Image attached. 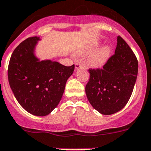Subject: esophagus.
Instances as JSON below:
<instances>
[{"label":"esophagus","instance_id":"esophagus-1","mask_svg":"<svg viewBox=\"0 0 151 151\" xmlns=\"http://www.w3.org/2000/svg\"><path fill=\"white\" fill-rule=\"evenodd\" d=\"M82 68V65H81L80 63H78V62H76L75 64V70H77L78 69H79V68Z\"/></svg>","mask_w":151,"mask_h":151}]
</instances>
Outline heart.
<instances>
[{
    "label": "heart",
    "instance_id": "b5f03b06",
    "mask_svg": "<svg viewBox=\"0 0 151 151\" xmlns=\"http://www.w3.org/2000/svg\"><path fill=\"white\" fill-rule=\"evenodd\" d=\"M97 47H98L97 45H93V46H91V47H86V48L83 49V50H81L80 51L78 52V53L80 55L89 53H91V52L94 51V50L97 48ZM109 54H110L109 47H107V46L102 47L101 49L98 50V51L92 53V54L89 56L87 61L88 65L91 67L101 66V65H102L103 64L105 63L106 59H108V57L109 56Z\"/></svg>",
    "mask_w": 151,
    "mask_h": 151
}]
</instances>
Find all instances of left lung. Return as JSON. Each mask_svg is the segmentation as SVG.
<instances>
[{"label":"left lung","instance_id":"8db88e82","mask_svg":"<svg viewBox=\"0 0 151 151\" xmlns=\"http://www.w3.org/2000/svg\"><path fill=\"white\" fill-rule=\"evenodd\" d=\"M85 91L91 105L101 114H114L126 105L138 73V61L121 37H117L114 54L102 68L89 69Z\"/></svg>","mask_w":151,"mask_h":151}]
</instances>
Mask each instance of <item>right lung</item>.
<instances>
[{
  "label": "right lung",
  "mask_w": 151,
  "mask_h": 151,
  "mask_svg": "<svg viewBox=\"0 0 151 151\" xmlns=\"http://www.w3.org/2000/svg\"><path fill=\"white\" fill-rule=\"evenodd\" d=\"M38 40L40 37H29L14 49L9 63L8 79L20 106L30 114L41 117L50 114L60 102L75 65L40 61L34 54Z\"/></svg>",
  "instance_id": "obj_1"
}]
</instances>
